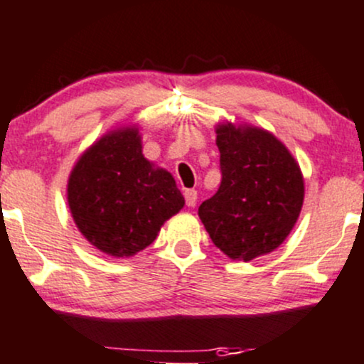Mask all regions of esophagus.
I'll list each match as a JSON object with an SVG mask.
<instances>
[{
    "mask_svg": "<svg viewBox=\"0 0 364 364\" xmlns=\"http://www.w3.org/2000/svg\"><path fill=\"white\" fill-rule=\"evenodd\" d=\"M183 198H186V205L187 206H196V201H198V193L194 189H186V193H183Z\"/></svg>",
    "mask_w": 364,
    "mask_h": 364,
    "instance_id": "1",
    "label": "esophagus"
}]
</instances>
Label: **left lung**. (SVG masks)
Wrapping results in <instances>:
<instances>
[{
    "label": "left lung",
    "mask_w": 364,
    "mask_h": 364,
    "mask_svg": "<svg viewBox=\"0 0 364 364\" xmlns=\"http://www.w3.org/2000/svg\"><path fill=\"white\" fill-rule=\"evenodd\" d=\"M222 182L198 215L213 245L232 260L267 255L291 232L304 203L299 163L257 127H217Z\"/></svg>",
    "instance_id": "obj_1"
}]
</instances>
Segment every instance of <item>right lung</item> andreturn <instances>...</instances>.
Returning <instances> with one entry per match:
<instances>
[{
    "label": "right lung",
    "mask_w": 364,
    "mask_h": 364,
    "mask_svg": "<svg viewBox=\"0 0 364 364\" xmlns=\"http://www.w3.org/2000/svg\"><path fill=\"white\" fill-rule=\"evenodd\" d=\"M68 201L80 232L118 259L147 248L186 203L170 171L144 158L135 127L109 132L83 152L69 175Z\"/></svg>",
    "instance_id": "right-lung-1"
}]
</instances>
